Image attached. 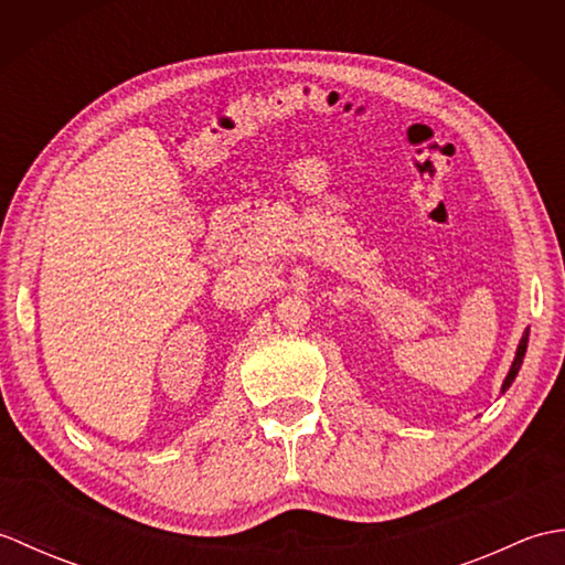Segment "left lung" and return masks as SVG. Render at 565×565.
<instances>
[{
  "label": "left lung",
  "instance_id": "left-lung-1",
  "mask_svg": "<svg viewBox=\"0 0 565 565\" xmlns=\"http://www.w3.org/2000/svg\"><path fill=\"white\" fill-rule=\"evenodd\" d=\"M526 342H530V328H526L524 334H522L520 347H518V354H514V362H512V366H510V371H508L505 383H502V393H505V391L512 386L514 376H518V371H520V366H522V359H524V352H526Z\"/></svg>",
  "mask_w": 565,
  "mask_h": 565
}]
</instances>
